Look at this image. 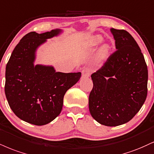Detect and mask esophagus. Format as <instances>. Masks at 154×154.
Returning a JSON list of instances; mask_svg holds the SVG:
<instances>
[{
  "instance_id": "obj_1",
  "label": "esophagus",
  "mask_w": 154,
  "mask_h": 154,
  "mask_svg": "<svg viewBox=\"0 0 154 154\" xmlns=\"http://www.w3.org/2000/svg\"><path fill=\"white\" fill-rule=\"evenodd\" d=\"M90 76V72L88 69H84L82 72V78H88Z\"/></svg>"
}]
</instances>
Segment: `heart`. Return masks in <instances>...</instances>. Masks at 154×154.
<instances>
[{"label": "heart", "instance_id": "heart-1", "mask_svg": "<svg viewBox=\"0 0 154 154\" xmlns=\"http://www.w3.org/2000/svg\"><path fill=\"white\" fill-rule=\"evenodd\" d=\"M103 42V38L100 35H94L90 37L88 42H87V47L89 49H95L100 44ZM112 47L109 44H103L100 46L97 51L95 56V61L98 64H104L108 60L111 54Z\"/></svg>", "mask_w": 154, "mask_h": 154}]
</instances>
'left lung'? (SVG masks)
<instances>
[{"mask_svg":"<svg viewBox=\"0 0 154 154\" xmlns=\"http://www.w3.org/2000/svg\"><path fill=\"white\" fill-rule=\"evenodd\" d=\"M115 51L91 75L89 110L96 121L106 126L126 123L141 108L147 96L148 69L141 50L125 30L110 29Z\"/></svg>","mask_w":154,"mask_h":154,"instance_id":"8db88e82","label":"left lung"}]
</instances>
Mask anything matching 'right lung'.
Instances as JSON below:
<instances>
[{
    "instance_id": "right-lung-1",
    "label": "right lung",
    "mask_w": 154,
    "mask_h": 154,
    "mask_svg": "<svg viewBox=\"0 0 154 154\" xmlns=\"http://www.w3.org/2000/svg\"><path fill=\"white\" fill-rule=\"evenodd\" d=\"M60 29L26 34L13 51L5 67V93L15 115L36 125L49 123L60 114L66 92L79 81L81 72H56L51 65L34 64L36 51Z\"/></svg>"
}]
</instances>
